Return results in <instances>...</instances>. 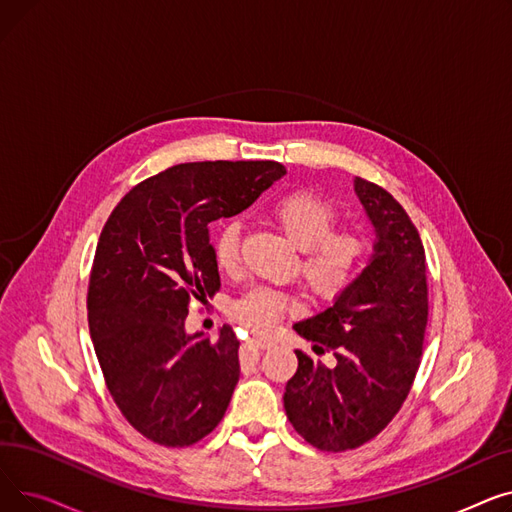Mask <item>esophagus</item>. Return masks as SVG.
<instances>
[{
	"label": "esophagus",
	"instance_id": "obj_1",
	"mask_svg": "<svg viewBox=\"0 0 512 512\" xmlns=\"http://www.w3.org/2000/svg\"><path fill=\"white\" fill-rule=\"evenodd\" d=\"M251 342H253L257 348H274V346H276V342H274L272 338H267V336H253Z\"/></svg>",
	"mask_w": 512,
	"mask_h": 512
}]
</instances>
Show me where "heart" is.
I'll use <instances>...</instances> for the list:
<instances>
[{"label":"heart","instance_id":"b5f03b06","mask_svg":"<svg viewBox=\"0 0 512 512\" xmlns=\"http://www.w3.org/2000/svg\"><path fill=\"white\" fill-rule=\"evenodd\" d=\"M270 218L301 251V276L321 301H334L351 288L363 272L369 242L359 230L336 228L338 211L311 191H292L270 205ZM213 261L232 274L240 265V226L226 222L211 240ZM292 309L290 294L255 286L232 305V317L255 332H270Z\"/></svg>","mask_w":512,"mask_h":512}]
</instances>
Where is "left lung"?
<instances>
[{"mask_svg": "<svg viewBox=\"0 0 512 512\" xmlns=\"http://www.w3.org/2000/svg\"><path fill=\"white\" fill-rule=\"evenodd\" d=\"M378 234L371 263L324 313L294 324L317 355L294 351L299 369L286 384L284 409L311 446L344 452L373 440L407 400L427 328V265L421 236L402 205L375 182L355 180Z\"/></svg>", "mask_w": 512, "mask_h": 512, "instance_id": "8db88e82", "label": "left lung"}]
</instances>
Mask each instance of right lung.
Wrapping results in <instances>:
<instances>
[{"instance_id":"add662e5","label":"right lung","mask_w":512,"mask_h":512,"mask_svg":"<svg viewBox=\"0 0 512 512\" xmlns=\"http://www.w3.org/2000/svg\"><path fill=\"white\" fill-rule=\"evenodd\" d=\"M284 174L278 161L172 166L132 186L101 230L87 292L95 355L124 419L155 444H197L230 405L234 330L188 336L184 319L195 299L220 290L209 224L247 209Z\"/></svg>"}]
</instances>
